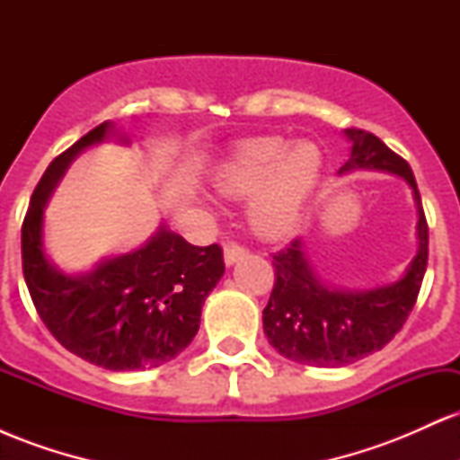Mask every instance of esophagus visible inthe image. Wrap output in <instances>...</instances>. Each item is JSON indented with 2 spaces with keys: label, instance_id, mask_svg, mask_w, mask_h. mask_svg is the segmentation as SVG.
Returning <instances> with one entry per match:
<instances>
[{
  "label": "esophagus",
  "instance_id": "obj_1",
  "mask_svg": "<svg viewBox=\"0 0 460 460\" xmlns=\"http://www.w3.org/2000/svg\"><path fill=\"white\" fill-rule=\"evenodd\" d=\"M246 255H248V248H244V246L234 244V242L225 246V263H226V266H234L235 261H240L242 257H246Z\"/></svg>",
  "mask_w": 460,
  "mask_h": 460
}]
</instances>
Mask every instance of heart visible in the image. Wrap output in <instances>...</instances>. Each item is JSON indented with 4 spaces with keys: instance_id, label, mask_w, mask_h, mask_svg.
<instances>
[{
    "instance_id": "heart-1",
    "label": "heart",
    "mask_w": 460,
    "mask_h": 460,
    "mask_svg": "<svg viewBox=\"0 0 460 460\" xmlns=\"http://www.w3.org/2000/svg\"><path fill=\"white\" fill-rule=\"evenodd\" d=\"M322 172L314 142L288 145L277 136L237 145L214 172V186L229 199H251L248 220L255 234L281 240L296 231Z\"/></svg>"
}]
</instances>
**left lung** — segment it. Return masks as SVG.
<instances>
[{"mask_svg": "<svg viewBox=\"0 0 460 460\" xmlns=\"http://www.w3.org/2000/svg\"><path fill=\"white\" fill-rule=\"evenodd\" d=\"M344 136L350 142V157L340 175L392 172L413 190L417 252L402 279L372 289L324 283L300 237L272 255L277 279L263 309V332L279 355L303 366L344 367L387 346L409 318L429 263V225L411 166L369 131L344 129Z\"/></svg>", "mask_w": 460, "mask_h": 460, "instance_id": "1", "label": "left lung"}]
</instances>
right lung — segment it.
Segmentation results:
<instances>
[{"label": "right lung", "mask_w": 460, "mask_h": 460, "mask_svg": "<svg viewBox=\"0 0 460 460\" xmlns=\"http://www.w3.org/2000/svg\"><path fill=\"white\" fill-rule=\"evenodd\" d=\"M108 138L128 145L105 120L47 166L21 229V257L30 296L51 335L93 366L128 372L162 366L188 348L225 261L218 244L192 246L166 225L140 248L99 261L91 272L66 274L49 261L47 200L79 153Z\"/></svg>", "instance_id": "1"}]
</instances>
